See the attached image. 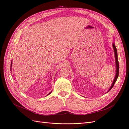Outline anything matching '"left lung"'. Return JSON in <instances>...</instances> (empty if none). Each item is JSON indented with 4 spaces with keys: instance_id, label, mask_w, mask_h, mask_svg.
<instances>
[{
    "instance_id": "1",
    "label": "left lung",
    "mask_w": 129,
    "mask_h": 129,
    "mask_svg": "<svg viewBox=\"0 0 129 129\" xmlns=\"http://www.w3.org/2000/svg\"><path fill=\"white\" fill-rule=\"evenodd\" d=\"M114 40V39H113ZM112 46H113V48L114 49V56H115V61H116V75H115V77H114V79L113 80V81L112 82V84L111 85V87H110L109 89L108 90V91L106 92V93L107 92H109L110 90L112 88V87H113L114 83L116 82L117 78L118 77V75H119V63H118V54H117V49L115 46V44H114V42H113L112 43Z\"/></svg>"
}]
</instances>
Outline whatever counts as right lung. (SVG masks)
<instances>
[{"mask_svg":"<svg viewBox=\"0 0 129 129\" xmlns=\"http://www.w3.org/2000/svg\"><path fill=\"white\" fill-rule=\"evenodd\" d=\"M12 61H11V67H12ZM51 92H52V91H51V92H50V93H49V94H48V95H49V94H50V93H51Z\"/></svg>","mask_w":129,"mask_h":129,"instance_id":"obj_1","label":"right lung"}]
</instances>
